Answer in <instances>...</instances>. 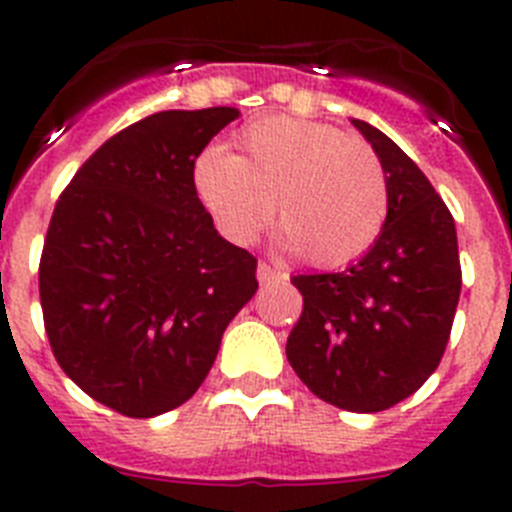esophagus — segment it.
<instances>
[{
	"label": "esophagus",
	"instance_id": "34e87169",
	"mask_svg": "<svg viewBox=\"0 0 512 512\" xmlns=\"http://www.w3.org/2000/svg\"><path fill=\"white\" fill-rule=\"evenodd\" d=\"M256 277H259L261 284H269V282H277V279H284L287 274L284 271H279L277 266L266 264V261H261L259 269H256Z\"/></svg>",
	"mask_w": 512,
	"mask_h": 512
}]
</instances>
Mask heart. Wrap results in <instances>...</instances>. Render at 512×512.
<instances>
[{
    "label": "heart",
    "mask_w": 512,
    "mask_h": 512,
    "mask_svg": "<svg viewBox=\"0 0 512 512\" xmlns=\"http://www.w3.org/2000/svg\"><path fill=\"white\" fill-rule=\"evenodd\" d=\"M194 187L228 241L248 246L271 223L282 243L315 266H343L382 235L390 184L369 143L315 120L274 115L238 135V156L210 148Z\"/></svg>",
    "instance_id": "heart-1"
}]
</instances>
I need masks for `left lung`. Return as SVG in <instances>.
I'll return each instance as SVG.
<instances>
[{
	"label": "left lung",
	"instance_id": "1",
	"mask_svg": "<svg viewBox=\"0 0 512 512\" xmlns=\"http://www.w3.org/2000/svg\"><path fill=\"white\" fill-rule=\"evenodd\" d=\"M390 184L382 235L346 271L297 274L302 315L287 359L312 395L351 413H379L423 387L441 364L461 292L449 207L413 158L382 130L351 120Z\"/></svg>",
	"mask_w": 512,
	"mask_h": 512
}]
</instances>
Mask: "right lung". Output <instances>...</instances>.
I'll list each match as a JSON object with an SVG mask.
<instances>
[{
  "mask_svg": "<svg viewBox=\"0 0 512 512\" xmlns=\"http://www.w3.org/2000/svg\"><path fill=\"white\" fill-rule=\"evenodd\" d=\"M238 115L143 117L58 197L38 271L45 333L63 372L115 413L184 405L259 289L256 259L217 233L194 187L197 156Z\"/></svg>",
  "mask_w": 512,
  "mask_h": 512,
  "instance_id": "1",
  "label": "right lung"
}]
</instances>
